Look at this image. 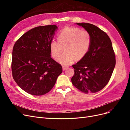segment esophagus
I'll use <instances>...</instances> for the list:
<instances>
[{
	"label": "esophagus",
	"mask_w": 130,
	"mask_h": 130,
	"mask_svg": "<svg viewBox=\"0 0 130 130\" xmlns=\"http://www.w3.org/2000/svg\"><path fill=\"white\" fill-rule=\"evenodd\" d=\"M68 68V66H62V69H63V70H65L66 69H67Z\"/></svg>",
	"instance_id": "1"
}]
</instances>
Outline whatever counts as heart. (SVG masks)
I'll list each match as a JSON object with an SVG mask.
<instances>
[{
    "mask_svg": "<svg viewBox=\"0 0 130 130\" xmlns=\"http://www.w3.org/2000/svg\"><path fill=\"white\" fill-rule=\"evenodd\" d=\"M58 41L50 43L51 53L57 58L65 48L66 52L57 59L61 64L68 65L77 60L84 58L87 54L91 44V36L88 31L77 27H66L59 32Z\"/></svg>",
    "mask_w": 130,
    "mask_h": 130,
    "instance_id": "b5f03b06",
    "label": "heart"
}]
</instances>
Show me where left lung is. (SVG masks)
Wrapping results in <instances>:
<instances>
[{
  "label": "left lung",
  "instance_id": "left-lung-1",
  "mask_svg": "<svg viewBox=\"0 0 130 130\" xmlns=\"http://www.w3.org/2000/svg\"><path fill=\"white\" fill-rule=\"evenodd\" d=\"M89 33L91 44L86 55L73 65V85L82 92L95 93L104 88L111 77L116 65L112 42L107 34L96 26L76 23Z\"/></svg>",
  "mask_w": 130,
  "mask_h": 130
}]
</instances>
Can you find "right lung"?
I'll return each mask as SVG.
<instances>
[{
    "mask_svg": "<svg viewBox=\"0 0 130 130\" xmlns=\"http://www.w3.org/2000/svg\"><path fill=\"white\" fill-rule=\"evenodd\" d=\"M57 29L55 25L34 27L23 34L13 46V78L19 87L31 95L49 92L62 72L61 64L50 55V44Z\"/></svg>",
    "mask_w": 130,
    "mask_h": 130,
    "instance_id": "add662e5",
    "label": "right lung"
}]
</instances>
